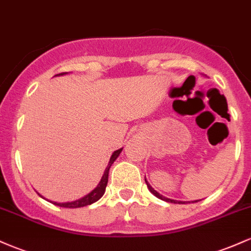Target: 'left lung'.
Masks as SVG:
<instances>
[{
    "instance_id": "left-lung-1",
    "label": "left lung",
    "mask_w": 251,
    "mask_h": 251,
    "mask_svg": "<svg viewBox=\"0 0 251 251\" xmlns=\"http://www.w3.org/2000/svg\"><path fill=\"white\" fill-rule=\"evenodd\" d=\"M145 181H146V184H148V188H149V190L150 191L152 192V194H153L155 197H158L159 198V200H163V201H170V203H178V204H180V203H183V204H185V201H175V200H170V198H166V197H164V196H162L160 194H158L157 191H155V190L152 188L151 185H150V184L148 183V180L145 179ZM194 201V203H195Z\"/></svg>"
}]
</instances>
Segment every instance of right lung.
Wrapping results in <instances>:
<instances>
[{
    "mask_svg": "<svg viewBox=\"0 0 251 251\" xmlns=\"http://www.w3.org/2000/svg\"><path fill=\"white\" fill-rule=\"evenodd\" d=\"M62 74H66V73H60V74H56V75H62ZM122 151H123V149H119V150H117V151L113 152V154H112L111 159H109V163H108L107 168H106L105 172H103L101 180H100V183L98 184V186L93 190V191L89 192V194L86 195L85 197L80 198V200H77V201H67V203H56V201H54L53 204L61 206V208L75 209V208H81V206L89 205V204H92V203H94V201H99L100 198L102 197V195L105 194V189H106V185H107V181H108L109 168H111L112 164L114 163V160L117 159L118 155L120 154V152H122Z\"/></svg>",
    "mask_w": 251,
    "mask_h": 251,
    "instance_id": "right-lung-1",
    "label": "right lung"
}]
</instances>
